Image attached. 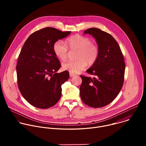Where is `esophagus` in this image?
<instances>
[{
    "label": "esophagus",
    "instance_id": "obj_1",
    "mask_svg": "<svg viewBox=\"0 0 146 146\" xmlns=\"http://www.w3.org/2000/svg\"><path fill=\"white\" fill-rule=\"evenodd\" d=\"M69 75H70V77H73L75 74H73V73H69Z\"/></svg>",
    "mask_w": 146,
    "mask_h": 146
}]
</instances>
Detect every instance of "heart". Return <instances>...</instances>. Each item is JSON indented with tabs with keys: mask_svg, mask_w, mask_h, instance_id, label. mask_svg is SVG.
<instances>
[{
	"mask_svg": "<svg viewBox=\"0 0 146 146\" xmlns=\"http://www.w3.org/2000/svg\"><path fill=\"white\" fill-rule=\"evenodd\" d=\"M65 44L62 40H58L53 46L55 55L62 60H65L68 55V48L70 50H77L75 60H69L62 64V69L70 73H77L84 69L88 64L92 65L96 62L99 48L96 44L92 43L91 39L86 36L75 35L66 40Z\"/></svg>",
	"mask_w": 146,
	"mask_h": 146,
	"instance_id": "heart-1",
	"label": "heart"
}]
</instances>
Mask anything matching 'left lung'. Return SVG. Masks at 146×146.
I'll return each mask as SVG.
<instances>
[{
    "label": "left lung",
    "mask_w": 146,
    "mask_h": 146,
    "mask_svg": "<svg viewBox=\"0 0 146 146\" xmlns=\"http://www.w3.org/2000/svg\"><path fill=\"white\" fill-rule=\"evenodd\" d=\"M84 33L95 38L99 55L96 62L87 70L94 77L80 76V97L88 106L102 108L110 103L120 92L125 64L120 47L111 35L96 28L87 29Z\"/></svg>",
    "instance_id": "left-lung-1"
}]
</instances>
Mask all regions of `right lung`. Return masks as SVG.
Wrapping results in <instances>:
<instances>
[{
    "label": "right lung",
    "instance_id": "add662e5",
    "mask_svg": "<svg viewBox=\"0 0 146 146\" xmlns=\"http://www.w3.org/2000/svg\"><path fill=\"white\" fill-rule=\"evenodd\" d=\"M47 27L31 34L18 56L16 66L21 94L32 106L48 109L60 99L61 86L69 77L67 70L59 73L60 63L53 46L56 41L70 34Z\"/></svg>",
    "mask_w": 146,
    "mask_h": 146
}]
</instances>
